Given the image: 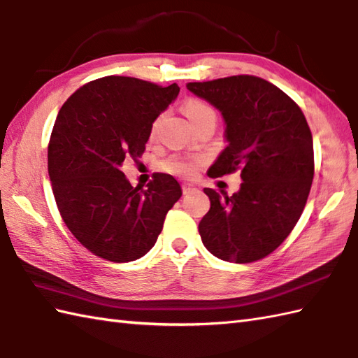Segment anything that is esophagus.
Returning a JSON list of instances; mask_svg holds the SVG:
<instances>
[{
	"mask_svg": "<svg viewBox=\"0 0 358 358\" xmlns=\"http://www.w3.org/2000/svg\"><path fill=\"white\" fill-rule=\"evenodd\" d=\"M182 194L187 195V194H192V192H196V186L192 185V182H182Z\"/></svg>",
	"mask_w": 358,
	"mask_h": 358,
	"instance_id": "obj_1",
	"label": "esophagus"
}]
</instances>
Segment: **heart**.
I'll use <instances>...</instances> for the list:
<instances>
[{
	"instance_id": "1",
	"label": "heart",
	"mask_w": 358,
	"mask_h": 358,
	"mask_svg": "<svg viewBox=\"0 0 358 358\" xmlns=\"http://www.w3.org/2000/svg\"><path fill=\"white\" fill-rule=\"evenodd\" d=\"M182 110H185V114L187 115L190 123L201 120V119L207 117V115H215L210 106H207L201 101H196V99H189V101H186L185 105H182ZM201 163H203V160L199 159V157L176 155V157H171L169 160H166L163 163V169L168 171L169 173H173V176L190 178L195 176L198 166Z\"/></svg>"
}]
</instances>
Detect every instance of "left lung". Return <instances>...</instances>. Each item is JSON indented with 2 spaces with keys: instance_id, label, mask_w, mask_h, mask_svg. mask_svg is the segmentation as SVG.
I'll return each instance as SVG.
<instances>
[{
  "instance_id": "8db88e82",
  "label": "left lung",
  "mask_w": 358,
  "mask_h": 358,
  "mask_svg": "<svg viewBox=\"0 0 358 358\" xmlns=\"http://www.w3.org/2000/svg\"><path fill=\"white\" fill-rule=\"evenodd\" d=\"M190 93L221 113L227 146L207 171H241L231 196L206 187L210 210L198 226L204 247L222 261L262 259L301 218L314 177L313 136L303 113L284 91L256 76L189 82Z\"/></svg>"
}]
</instances>
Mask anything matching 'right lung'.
Masks as SVG:
<instances>
[{
    "label": "right lung",
    "instance_id": "1",
    "mask_svg": "<svg viewBox=\"0 0 358 358\" xmlns=\"http://www.w3.org/2000/svg\"><path fill=\"white\" fill-rule=\"evenodd\" d=\"M180 87L124 76L90 82L69 97L48 143V176L65 226L91 253L111 262L145 256L181 196L180 182L157 173L148 189L120 171L140 157L152 123Z\"/></svg>",
    "mask_w": 358,
    "mask_h": 358
}]
</instances>
